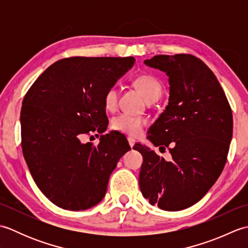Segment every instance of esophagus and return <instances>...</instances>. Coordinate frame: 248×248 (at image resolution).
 <instances>
[{
  "label": "esophagus",
  "mask_w": 248,
  "mask_h": 248,
  "mask_svg": "<svg viewBox=\"0 0 248 248\" xmlns=\"http://www.w3.org/2000/svg\"><path fill=\"white\" fill-rule=\"evenodd\" d=\"M128 141H129L130 147H131V148H132V147L135 145V140L132 139V138H128Z\"/></svg>",
  "instance_id": "obj_1"
}]
</instances>
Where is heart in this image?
Returning a JSON list of instances; mask_svg holds the SVG:
<instances>
[{
	"mask_svg": "<svg viewBox=\"0 0 248 248\" xmlns=\"http://www.w3.org/2000/svg\"><path fill=\"white\" fill-rule=\"evenodd\" d=\"M134 84L140 89V93L144 94L145 99L148 102L157 101L163 93V86L161 82L154 76H140L134 80ZM118 97L119 93L117 87H109L104 93L103 96V103L105 108L108 110H113L117 107ZM146 124L147 121L145 118L138 117V116L128 113H120L116 115L112 118V121H110V125H112L114 130L120 131V132L127 133L132 136L140 135Z\"/></svg>",
	"mask_w": 248,
	"mask_h": 248,
	"instance_id": "1",
	"label": "heart"
}]
</instances>
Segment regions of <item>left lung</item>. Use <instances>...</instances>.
<instances>
[{
  "label": "left lung",
  "mask_w": 248,
  "mask_h": 248,
  "mask_svg": "<svg viewBox=\"0 0 248 248\" xmlns=\"http://www.w3.org/2000/svg\"><path fill=\"white\" fill-rule=\"evenodd\" d=\"M144 62L168 77V105L147 139L160 148L170 145L172 160L136 144L133 149L144 159L140 187L152 205L179 211L198 202L222 173L232 139V112L217 77L196 56L156 55Z\"/></svg>",
  "instance_id": "1"
}]
</instances>
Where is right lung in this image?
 <instances>
[{
    "label": "right lung",
    "mask_w": 248,
    "mask_h": 248,
    "mask_svg": "<svg viewBox=\"0 0 248 248\" xmlns=\"http://www.w3.org/2000/svg\"><path fill=\"white\" fill-rule=\"evenodd\" d=\"M133 57H69L55 62L31 86L21 109L22 151L37 186L51 202L71 211L93 207L110 173L131 148L116 131L97 146L82 134L108 124L104 93L133 67Z\"/></svg>",
    "instance_id": "1"
}]
</instances>
